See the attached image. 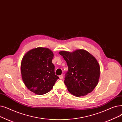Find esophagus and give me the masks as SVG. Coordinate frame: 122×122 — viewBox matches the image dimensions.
<instances>
[{"label":"esophagus","mask_w":122,"mask_h":122,"mask_svg":"<svg viewBox=\"0 0 122 122\" xmlns=\"http://www.w3.org/2000/svg\"><path fill=\"white\" fill-rule=\"evenodd\" d=\"M59 77H60V79H62L63 78V75H60V76H59Z\"/></svg>","instance_id":"34e87169"}]
</instances>
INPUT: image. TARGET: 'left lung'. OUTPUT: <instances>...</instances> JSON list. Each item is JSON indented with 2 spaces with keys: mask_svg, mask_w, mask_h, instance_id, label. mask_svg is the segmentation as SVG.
<instances>
[{
  "mask_svg": "<svg viewBox=\"0 0 122 122\" xmlns=\"http://www.w3.org/2000/svg\"><path fill=\"white\" fill-rule=\"evenodd\" d=\"M59 53L68 66L65 83L69 92L76 97L91 92L99 82L100 74V65L96 58L83 49L72 52L61 51Z\"/></svg>",
  "mask_w": 122,
  "mask_h": 122,
  "instance_id": "obj_1",
  "label": "left lung"
}]
</instances>
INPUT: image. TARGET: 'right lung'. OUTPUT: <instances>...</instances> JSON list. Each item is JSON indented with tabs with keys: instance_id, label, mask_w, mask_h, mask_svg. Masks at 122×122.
<instances>
[{
	"instance_id": "add662e5",
	"label": "right lung",
	"mask_w": 122,
	"mask_h": 122,
	"mask_svg": "<svg viewBox=\"0 0 122 122\" xmlns=\"http://www.w3.org/2000/svg\"><path fill=\"white\" fill-rule=\"evenodd\" d=\"M54 53L47 48L38 47L27 51L21 63V72L26 87L37 95H43L53 88L59 77L55 75L52 63Z\"/></svg>"
}]
</instances>
